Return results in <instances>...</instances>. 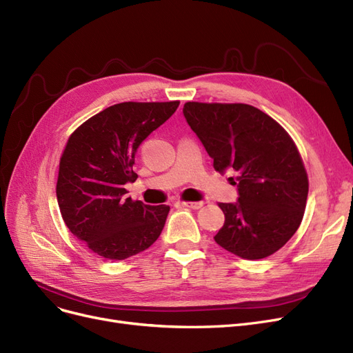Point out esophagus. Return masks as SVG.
<instances>
[{
    "instance_id": "obj_1",
    "label": "esophagus",
    "mask_w": 353,
    "mask_h": 353,
    "mask_svg": "<svg viewBox=\"0 0 353 353\" xmlns=\"http://www.w3.org/2000/svg\"><path fill=\"white\" fill-rule=\"evenodd\" d=\"M177 205L190 208V210H199V208H202L203 202H177Z\"/></svg>"
}]
</instances>
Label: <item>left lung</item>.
Returning a JSON list of instances; mask_svg holds the SVG:
<instances>
[{
	"instance_id": "1",
	"label": "left lung",
	"mask_w": 353,
	"mask_h": 353,
	"mask_svg": "<svg viewBox=\"0 0 353 353\" xmlns=\"http://www.w3.org/2000/svg\"><path fill=\"white\" fill-rule=\"evenodd\" d=\"M183 114L219 173L237 172L239 201L219 203L225 223L214 240L241 259H265L301 224L308 177L288 132L244 103H185Z\"/></svg>"
}]
</instances>
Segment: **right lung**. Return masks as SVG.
I'll list each match as a JSON object with an SVG mask.
<instances>
[{"mask_svg": "<svg viewBox=\"0 0 353 353\" xmlns=\"http://www.w3.org/2000/svg\"><path fill=\"white\" fill-rule=\"evenodd\" d=\"M180 101L117 103L90 117L70 137L59 161L57 198L63 223L108 260L135 256L160 237L170 206L126 198L141 142Z\"/></svg>", "mask_w": 353, "mask_h": 353, "instance_id": "obj_1", "label": "right lung"}]
</instances>
